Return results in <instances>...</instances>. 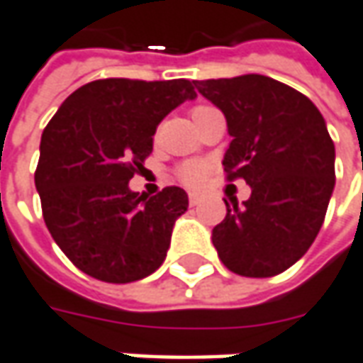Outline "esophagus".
Segmentation results:
<instances>
[{
    "instance_id": "1",
    "label": "esophagus",
    "mask_w": 363,
    "mask_h": 363,
    "mask_svg": "<svg viewBox=\"0 0 363 363\" xmlns=\"http://www.w3.org/2000/svg\"><path fill=\"white\" fill-rule=\"evenodd\" d=\"M201 201H203V196L199 193H189V203H191V206H196Z\"/></svg>"
}]
</instances>
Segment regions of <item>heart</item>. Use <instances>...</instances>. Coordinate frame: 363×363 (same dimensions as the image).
Masks as SVG:
<instances>
[{
    "mask_svg": "<svg viewBox=\"0 0 363 363\" xmlns=\"http://www.w3.org/2000/svg\"><path fill=\"white\" fill-rule=\"evenodd\" d=\"M205 108L208 106H203V104H201V106H194L193 110H191V114L196 116V114H199V112H203ZM206 172H208V164L203 162V160H189V162L181 164L179 170H177L179 179H181L184 184H189V186H196V184H201V182L205 181Z\"/></svg>",
    "mask_w": 363,
    "mask_h": 363,
    "instance_id": "1",
    "label": "heart"
}]
</instances>
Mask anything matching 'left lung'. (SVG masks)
I'll return each instance as SVG.
<instances>
[{
  "mask_svg": "<svg viewBox=\"0 0 363 363\" xmlns=\"http://www.w3.org/2000/svg\"><path fill=\"white\" fill-rule=\"evenodd\" d=\"M227 118V181L243 179L251 196L231 199L213 229L223 265L243 277H273L306 255L325 219L335 184V148L315 104L261 74L196 80Z\"/></svg>",
  "mask_w": 363,
  "mask_h": 363,
  "instance_id": "left-lung-1",
  "label": "left lung"
}]
</instances>
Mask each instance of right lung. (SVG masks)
Masks as SVG:
<instances>
[{
	"label": "right lung",
	"instance_id": "obj_1",
	"mask_svg": "<svg viewBox=\"0 0 363 363\" xmlns=\"http://www.w3.org/2000/svg\"><path fill=\"white\" fill-rule=\"evenodd\" d=\"M193 98L182 78H106L84 84L48 122L35 189L48 231L86 275L130 283L162 265L189 196L181 186L132 193L128 181L150 157L160 120Z\"/></svg>",
	"mask_w": 363,
	"mask_h": 363
}]
</instances>
